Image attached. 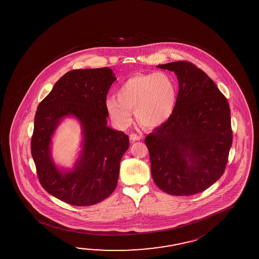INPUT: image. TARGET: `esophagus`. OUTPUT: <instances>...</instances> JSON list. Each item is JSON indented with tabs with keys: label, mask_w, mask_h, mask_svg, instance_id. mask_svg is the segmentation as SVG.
I'll list each match as a JSON object with an SVG mask.
<instances>
[{
	"label": "esophagus",
	"mask_w": 259,
	"mask_h": 259,
	"mask_svg": "<svg viewBox=\"0 0 259 259\" xmlns=\"http://www.w3.org/2000/svg\"><path fill=\"white\" fill-rule=\"evenodd\" d=\"M129 138H130V140H131V141H138V140H140V139H141V137H140V136H138L137 134H131V135L129 136Z\"/></svg>",
	"instance_id": "obj_1"
}]
</instances>
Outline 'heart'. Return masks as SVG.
Instances as JSON below:
<instances>
[{
  "mask_svg": "<svg viewBox=\"0 0 259 259\" xmlns=\"http://www.w3.org/2000/svg\"><path fill=\"white\" fill-rule=\"evenodd\" d=\"M116 95L108 98L105 106L112 121L121 128L130 124L134 109L143 126H160L172 117L178 101L176 82L163 71L131 76L121 84Z\"/></svg>",
  "mask_w": 259,
  "mask_h": 259,
  "instance_id": "obj_1",
  "label": "heart"
}]
</instances>
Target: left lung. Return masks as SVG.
<instances>
[{
    "label": "left lung",
    "instance_id": "1",
    "mask_svg": "<svg viewBox=\"0 0 259 259\" xmlns=\"http://www.w3.org/2000/svg\"><path fill=\"white\" fill-rule=\"evenodd\" d=\"M179 80L172 117L145 139L153 181L167 194L205 191L225 172L233 142L229 103L211 78L187 61L158 65Z\"/></svg>",
    "mask_w": 259,
    "mask_h": 259
}]
</instances>
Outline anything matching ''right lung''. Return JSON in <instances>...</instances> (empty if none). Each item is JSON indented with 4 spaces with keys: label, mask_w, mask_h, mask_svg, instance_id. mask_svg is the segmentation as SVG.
I'll return each mask as SVG.
<instances>
[{
    "label": "right lung",
    "mask_w": 259,
    "mask_h": 259,
    "mask_svg": "<svg viewBox=\"0 0 259 259\" xmlns=\"http://www.w3.org/2000/svg\"><path fill=\"white\" fill-rule=\"evenodd\" d=\"M115 79L110 68L74 69L59 78L37 106L31 141L37 176L49 194L68 204H96L117 186L129 137L107 126L105 102ZM66 117H76L82 126V150L71 169H59L52 158L51 144Z\"/></svg>",
    "instance_id": "obj_1"
}]
</instances>
